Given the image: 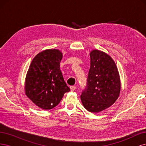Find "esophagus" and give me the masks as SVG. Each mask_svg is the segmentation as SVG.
Returning a JSON list of instances; mask_svg holds the SVG:
<instances>
[{"mask_svg": "<svg viewBox=\"0 0 146 146\" xmlns=\"http://www.w3.org/2000/svg\"><path fill=\"white\" fill-rule=\"evenodd\" d=\"M70 89L72 91H74L76 90V86H71L70 87Z\"/></svg>", "mask_w": 146, "mask_h": 146, "instance_id": "34e87169", "label": "esophagus"}]
</instances>
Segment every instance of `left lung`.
<instances>
[{"mask_svg": "<svg viewBox=\"0 0 146 146\" xmlns=\"http://www.w3.org/2000/svg\"><path fill=\"white\" fill-rule=\"evenodd\" d=\"M90 68L87 85L80 96L88 111L99 113L115 102L120 94L121 81L111 57L99 50L90 52Z\"/></svg>", "mask_w": 146, "mask_h": 146, "instance_id": "left-lung-1", "label": "left lung"}]
</instances>
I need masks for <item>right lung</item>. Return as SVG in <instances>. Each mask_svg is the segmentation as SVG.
Wrapping results in <instances>:
<instances>
[{
  "mask_svg": "<svg viewBox=\"0 0 146 146\" xmlns=\"http://www.w3.org/2000/svg\"><path fill=\"white\" fill-rule=\"evenodd\" d=\"M63 54L58 49H47L33 59L26 76L25 92L35 105L50 110L70 91L60 69Z\"/></svg>",
  "mask_w": 146,
  "mask_h": 146,
  "instance_id": "add662e5",
  "label": "right lung"
}]
</instances>
